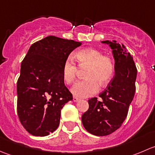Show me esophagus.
Listing matches in <instances>:
<instances>
[{"label": "esophagus", "mask_w": 155, "mask_h": 155, "mask_svg": "<svg viewBox=\"0 0 155 155\" xmlns=\"http://www.w3.org/2000/svg\"><path fill=\"white\" fill-rule=\"evenodd\" d=\"M73 101H74V102H78V101H79V98H78V97H73Z\"/></svg>", "instance_id": "obj_1"}]
</instances>
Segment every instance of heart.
I'll use <instances>...</instances> for the list:
<instances>
[{
    "instance_id": "b5f03b06",
    "label": "heart",
    "mask_w": 155,
    "mask_h": 155,
    "mask_svg": "<svg viewBox=\"0 0 155 155\" xmlns=\"http://www.w3.org/2000/svg\"><path fill=\"white\" fill-rule=\"evenodd\" d=\"M80 67H87L85 79L74 84L71 92L74 96L84 98L92 96L99 91L100 86L107 85L114 75V63L109 56L103 55L102 51L94 48L79 50L74 54ZM77 67L72 59L64 61L61 68V76L66 84H71L76 79Z\"/></svg>"
}]
</instances>
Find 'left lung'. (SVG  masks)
Masks as SVG:
<instances>
[{"mask_svg":"<svg viewBox=\"0 0 155 155\" xmlns=\"http://www.w3.org/2000/svg\"><path fill=\"white\" fill-rule=\"evenodd\" d=\"M109 45L115 61V76L100 97L88 101L89 109L82 115V122L87 132L103 137L121 126L135 94L137 70L133 56L123 44L115 40L101 42Z\"/></svg>","mask_w":155,"mask_h":155,"instance_id":"left-lung-1","label":"left lung"}]
</instances>
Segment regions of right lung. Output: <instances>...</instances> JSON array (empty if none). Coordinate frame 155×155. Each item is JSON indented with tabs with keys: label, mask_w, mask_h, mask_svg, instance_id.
<instances>
[{
	"label": "right lung",
	"mask_w": 155,
	"mask_h": 155,
	"mask_svg": "<svg viewBox=\"0 0 155 155\" xmlns=\"http://www.w3.org/2000/svg\"><path fill=\"white\" fill-rule=\"evenodd\" d=\"M80 42L48 36L32 44L21 64L17 82V112L29 134L45 137L60 124L61 110L73 100L61 68Z\"/></svg>",
	"instance_id": "right-lung-1"
}]
</instances>
